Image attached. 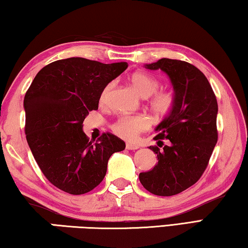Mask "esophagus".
I'll return each mask as SVG.
<instances>
[{"mask_svg":"<svg viewBox=\"0 0 248 248\" xmlns=\"http://www.w3.org/2000/svg\"><path fill=\"white\" fill-rule=\"evenodd\" d=\"M125 149H127V150H138V149H139V145L132 144V143H127V144H125Z\"/></svg>","mask_w":248,"mask_h":248,"instance_id":"1","label":"esophagus"}]
</instances>
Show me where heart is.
Returning <instances> with one entry per match:
<instances>
[{"instance_id": "1", "label": "heart", "mask_w": 248, "mask_h": 248, "mask_svg": "<svg viewBox=\"0 0 248 248\" xmlns=\"http://www.w3.org/2000/svg\"><path fill=\"white\" fill-rule=\"evenodd\" d=\"M130 82L138 93L143 97H149V107L153 114L157 117L169 116L175 107L176 96L170 90H158L159 81L145 72H134L130 75ZM114 87V82L105 85L99 95V103L105 105L108 96ZM150 119L144 115L121 116L111 124V129L117 136L127 141L136 140L139 134L149 130Z\"/></svg>"}]
</instances>
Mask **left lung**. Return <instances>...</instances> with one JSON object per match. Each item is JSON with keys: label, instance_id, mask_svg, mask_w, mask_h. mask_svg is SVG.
<instances>
[{"label": "left lung", "instance_id": "obj_1", "mask_svg": "<svg viewBox=\"0 0 248 248\" xmlns=\"http://www.w3.org/2000/svg\"><path fill=\"white\" fill-rule=\"evenodd\" d=\"M145 68L169 75L176 104L155 129L154 140L163 149L150 146L157 154V164L139 178L151 194L174 196L198 182L209 164L217 141V97L205 75L186 61L163 58Z\"/></svg>", "mask_w": 248, "mask_h": 248}]
</instances>
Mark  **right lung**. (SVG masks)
I'll list each match as a JSON object with an SVG mask.
<instances>
[{
    "label": "right lung",
    "instance_id": "obj_1",
    "mask_svg": "<svg viewBox=\"0 0 248 248\" xmlns=\"http://www.w3.org/2000/svg\"><path fill=\"white\" fill-rule=\"evenodd\" d=\"M128 68L69 58L44 66L24 98L25 133L37 164L50 183L71 195H83L102 183L108 159L125 148L110 132L96 142L83 132V121L97 110L106 84Z\"/></svg>",
    "mask_w": 248,
    "mask_h": 248
}]
</instances>
